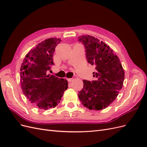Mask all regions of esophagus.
I'll list each match as a JSON object with an SVG mask.
<instances>
[{"mask_svg": "<svg viewBox=\"0 0 147 147\" xmlns=\"http://www.w3.org/2000/svg\"><path fill=\"white\" fill-rule=\"evenodd\" d=\"M73 78H67V81L69 82H72V80H73Z\"/></svg>", "mask_w": 147, "mask_h": 147, "instance_id": "obj_1", "label": "esophagus"}]
</instances>
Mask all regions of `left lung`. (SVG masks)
Instances as JSON below:
<instances>
[{
    "mask_svg": "<svg viewBox=\"0 0 147 147\" xmlns=\"http://www.w3.org/2000/svg\"><path fill=\"white\" fill-rule=\"evenodd\" d=\"M85 48L88 63L95 66L96 80H83V88L78 97L90 110L105 109L117 98L122 88L124 72L118 57L104 42L90 35L78 37Z\"/></svg>",
    "mask_w": 147,
    "mask_h": 147,
    "instance_id": "8db88e82",
    "label": "left lung"
}]
</instances>
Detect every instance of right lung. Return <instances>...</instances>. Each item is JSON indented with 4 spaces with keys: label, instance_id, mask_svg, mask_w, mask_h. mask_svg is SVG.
Wrapping results in <instances>:
<instances>
[{
    "label": "right lung",
    "instance_id": "1",
    "mask_svg": "<svg viewBox=\"0 0 147 147\" xmlns=\"http://www.w3.org/2000/svg\"><path fill=\"white\" fill-rule=\"evenodd\" d=\"M61 41L50 38L38 43L26 55L20 69L24 95L34 106L48 110L58 105L68 83L64 78L47 74L53 63L55 48Z\"/></svg>",
    "mask_w": 147,
    "mask_h": 147
}]
</instances>
